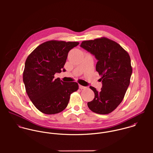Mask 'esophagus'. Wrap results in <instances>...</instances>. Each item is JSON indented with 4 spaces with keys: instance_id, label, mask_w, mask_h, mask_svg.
<instances>
[{
    "instance_id": "34e87169",
    "label": "esophagus",
    "mask_w": 153,
    "mask_h": 153,
    "mask_svg": "<svg viewBox=\"0 0 153 153\" xmlns=\"http://www.w3.org/2000/svg\"><path fill=\"white\" fill-rule=\"evenodd\" d=\"M79 88H80V89H85L86 88V87H84V86H82V85H79Z\"/></svg>"
}]
</instances>
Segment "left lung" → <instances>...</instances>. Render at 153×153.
Segmentation results:
<instances>
[{"label":"left lung","mask_w":153,"mask_h":153,"mask_svg":"<svg viewBox=\"0 0 153 153\" xmlns=\"http://www.w3.org/2000/svg\"><path fill=\"white\" fill-rule=\"evenodd\" d=\"M80 46L98 60L96 71L102 82L100 92L89 87L95 98L88 107L97 114H109L122 102L130 85L132 71L130 55L118 43L105 37L82 41Z\"/></svg>","instance_id":"8db88e82"}]
</instances>
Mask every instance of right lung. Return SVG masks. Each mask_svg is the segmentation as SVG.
<instances>
[{
  "label": "right lung",
  "instance_id": "right-lung-1",
  "mask_svg": "<svg viewBox=\"0 0 153 153\" xmlns=\"http://www.w3.org/2000/svg\"><path fill=\"white\" fill-rule=\"evenodd\" d=\"M78 44V42L49 41L37 46L27 56L23 81L29 99L42 113L62 112L68 104L71 94L78 89L75 82H65L59 78H54L55 73L62 72L69 51Z\"/></svg>",
  "mask_w": 153,
  "mask_h": 153
}]
</instances>
